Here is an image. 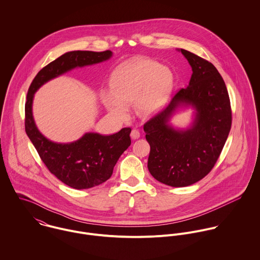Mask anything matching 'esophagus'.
<instances>
[{
    "label": "esophagus",
    "instance_id": "1",
    "mask_svg": "<svg viewBox=\"0 0 260 260\" xmlns=\"http://www.w3.org/2000/svg\"><path fill=\"white\" fill-rule=\"evenodd\" d=\"M131 138L132 139H138L139 137H140V132H139V130H137V129H133L132 131H131Z\"/></svg>",
    "mask_w": 260,
    "mask_h": 260
}]
</instances>
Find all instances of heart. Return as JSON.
I'll return each instance as SVG.
<instances>
[{"label": "heart", "instance_id": "b5f03b06", "mask_svg": "<svg viewBox=\"0 0 260 260\" xmlns=\"http://www.w3.org/2000/svg\"><path fill=\"white\" fill-rule=\"evenodd\" d=\"M174 85L169 68L147 59L136 58L120 65L112 74V93H105L106 107L119 116H124L127 104L136 100L140 115L148 116L159 110L167 101Z\"/></svg>", "mask_w": 260, "mask_h": 260}]
</instances>
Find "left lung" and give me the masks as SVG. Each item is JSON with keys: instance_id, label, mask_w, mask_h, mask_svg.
<instances>
[{"instance_id": "8db88e82", "label": "left lung", "mask_w": 260, "mask_h": 260, "mask_svg": "<svg viewBox=\"0 0 260 260\" xmlns=\"http://www.w3.org/2000/svg\"><path fill=\"white\" fill-rule=\"evenodd\" d=\"M180 51L192 68L189 85L144 124L150 144L149 172L159 182L172 187L194 184L211 171L232 122L228 91L217 69L189 51ZM181 105H191L197 115L190 128L175 131L168 121Z\"/></svg>"}]
</instances>
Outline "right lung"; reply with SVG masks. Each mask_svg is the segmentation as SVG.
I'll list each match as a JSON object with an SVG mask.
<instances>
[{
  "label": "right lung",
  "instance_id": "1",
  "mask_svg": "<svg viewBox=\"0 0 260 260\" xmlns=\"http://www.w3.org/2000/svg\"><path fill=\"white\" fill-rule=\"evenodd\" d=\"M111 51H72L57 58L39 71L32 81L25 104V130L49 171L60 181L75 189H88L102 184L111 177L113 168L122 153L131 144V128L113 135L86 133L72 143H55L44 137L34 122V94L46 82L76 67L108 60Z\"/></svg>",
  "mask_w": 260,
  "mask_h": 260
}]
</instances>
